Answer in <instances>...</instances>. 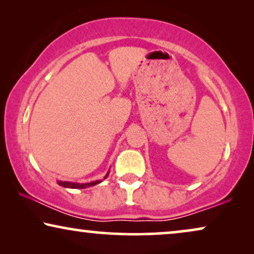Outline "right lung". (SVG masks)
Here are the masks:
<instances>
[{
  "label": "right lung",
  "mask_w": 254,
  "mask_h": 254,
  "mask_svg": "<svg viewBox=\"0 0 254 254\" xmlns=\"http://www.w3.org/2000/svg\"><path fill=\"white\" fill-rule=\"evenodd\" d=\"M110 171L106 173V176L104 177V179L107 178V176H109ZM103 180H95V182H91V183H72V182H62V180H58V184L62 187H67V189H86V187H91V186H95L97 184L102 183Z\"/></svg>",
  "instance_id": "obj_1"
}]
</instances>
